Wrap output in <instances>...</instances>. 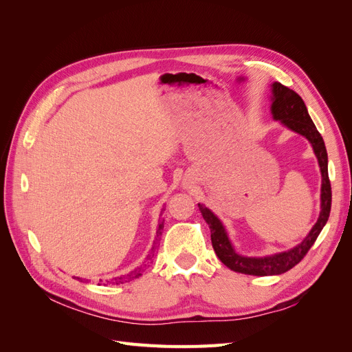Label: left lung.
Masks as SVG:
<instances>
[{
	"instance_id": "obj_1",
	"label": "left lung",
	"mask_w": 352,
	"mask_h": 352,
	"mask_svg": "<svg viewBox=\"0 0 352 352\" xmlns=\"http://www.w3.org/2000/svg\"><path fill=\"white\" fill-rule=\"evenodd\" d=\"M272 114L274 120H280V123L289 127L291 131L305 136L310 141L318 160V166H320L322 211L307 238L289 251L267 255V257H243V255L233 250L228 233L217 216H214V212L202 204H198L202 217L210 226L212 248H214L220 261L233 272L252 276L282 274L295 267L305 257L308 250L313 247L317 236L320 235L330 214V206H332V188H330L327 173V151L324 141L322 135L318 133L310 114H308L302 98L295 91L286 88L285 85L274 82L272 85Z\"/></svg>"
}]
</instances>
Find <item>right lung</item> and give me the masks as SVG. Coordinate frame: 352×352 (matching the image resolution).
I'll return each mask as SVG.
<instances>
[{"mask_svg": "<svg viewBox=\"0 0 352 352\" xmlns=\"http://www.w3.org/2000/svg\"><path fill=\"white\" fill-rule=\"evenodd\" d=\"M163 228H164V220H160V223H158V229H157V238H155V242H154V247L151 248V252L146 255V261H150V260L154 257V252H155V250H157V241H158L160 235H162V230H163ZM145 267H146V264L141 265V267L135 269V270H133V272H131L129 274H124V276H120V278H114V279H111V280H107V283H111V285H120V283H126V282H129V280L138 279V278H140V276L142 274V272H144V269H145Z\"/></svg>", "mask_w": 352, "mask_h": 352, "instance_id": "obj_1", "label": "right lung"}]
</instances>
